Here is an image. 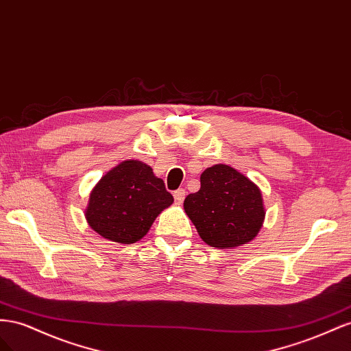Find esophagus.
<instances>
[{
  "mask_svg": "<svg viewBox=\"0 0 351 351\" xmlns=\"http://www.w3.org/2000/svg\"><path fill=\"white\" fill-rule=\"evenodd\" d=\"M185 195H186V193H185V189H184V188H179V189H176V191L173 193L175 203H176V204H182V203H184V199H185Z\"/></svg>",
  "mask_w": 351,
  "mask_h": 351,
  "instance_id": "1",
  "label": "esophagus"
}]
</instances>
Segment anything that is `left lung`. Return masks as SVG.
Listing matches in <instances>:
<instances>
[{
    "instance_id": "left-lung-1",
    "label": "left lung",
    "mask_w": 351,
    "mask_h": 351,
    "mask_svg": "<svg viewBox=\"0 0 351 351\" xmlns=\"http://www.w3.org/2000/svg\"><path fill=\"white\" fill-rule=\"evenodd\" d=\"M199 182L202 188L185 198L184 208L203 241L217 248L252 241L265 219L260 189L226 165L206 169Z\"/></svg>"
}]
</instances>
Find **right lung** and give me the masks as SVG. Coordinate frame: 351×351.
<instances>
[{"instance_id":"add662e5","label":"right lung","mask_w":351,"mask_h":351,"mask_svg":"<svg viewBox=\"0 0 351 351\" xmlns=\"http://www.w3.org/2000/svg\"><path fill=\"white\" fill-rule=\"evenodd\" d=\"M173 203L162 179L138 160H126L101 178L89 197L86 220L110 241L134 244Z\"/></svg>"}]
</instances>
